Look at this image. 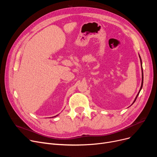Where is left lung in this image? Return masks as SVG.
I'll return each mask as SVG.
<instances>
[{"mask_svg":"<svg viewBox=\"0 0 157 157\" xmlns=\"http://www.w3.org/2000/svg\"><path fill=\"white\" fill-rule=\"evenodd\" d=\"M139 57H140V59H141V64H142V62H141V56H140V55H139ZM143 67H142V83H141V88H140V90H139V93L137 94V96H136V98H135L134 102L136 101V98H137V96H138V95H139V94L140 91H141V88H142V87H143Z\"/></svg>","mask_w":157,"mask_h":157,"instance_id":"8db88e82","label":"left lung"}]
</instances>
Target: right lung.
<instances>
[{"label":"right lung","instance_id":"1","mask_svg":"<svg viewBox=\"0 0 157 157\" xmlns=\"http://www.w3.org/2000/svg\"><path fill=\"white\" fill-rule=\"evenodd\" d=\"M56 116H57V115H56ZM55 117H56V116H55Z\"/></svg>","mask_w":157,"mask_h":157}]
</instances>
